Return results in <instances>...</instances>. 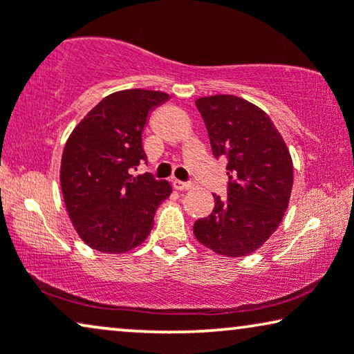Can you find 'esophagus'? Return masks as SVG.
I'll return each instance as SVG.
<instances>
[{
  "mask_svg": "<svg viewBox=\"0 0 354 354\" xmlns=\"http://www.w3.org/2000/svg\"><path fill=\"white\" fill-rule=\"evenodd\" d=\"M192 187H193V183H192V182L174 180V188H176V190H180V192H183V190H190Z\"/></svg>",
  "mask_w": 354,
  "mask_h": 354,
  "instance_id": "34e87169",
  "label": "esophagus"
}]
</instances>
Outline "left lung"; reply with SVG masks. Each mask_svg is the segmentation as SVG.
Listing matches in <instances>:
<instances>
[{"label":"left lung","mask_w":354,"mask_h":354,"mask_svg":"<svg viewBox=\"0 0 354 354\" xmlns=\"http://www.w3.org/2000/svg\"><path fill=\"white\" fill-rule=\"evenodd\" d=\"M214 158L227 161V198L193 225L196 240L217 254L253 253L277 230L288 207L293 162L282 135L268 114L234 95L195 101Z\"/></svg>","instance_id":"obj_1"}]
</instances>
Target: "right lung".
<instances>
[{
    "instance_id": "1",
    "label": "right lung",
    "mask_w": 354,
    "mask_h": 354,
    "mask_svg": "<svg viewBox=\"0 0 354 354\" xmlns=\"http://www.w3.org/2000/svg\"><path fill=\"white\" fill-rule=\"evenodd\" d=\"M167 93L124 90L106 96L80 120L61 159V190L77 234L101 253H125L142 245L154 212L172 193L151 174L133 177L147 162L142 133L148 115Z\"/></svg>"
}]
</instances>
